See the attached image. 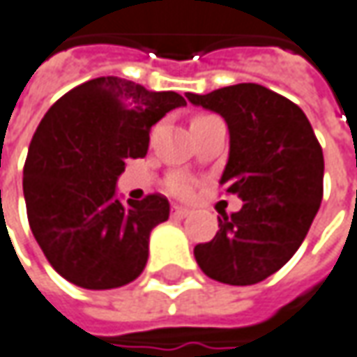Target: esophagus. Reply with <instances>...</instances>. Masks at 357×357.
I'll return each instance as SVG.
<instances>
[{
    "label": "esophagus",
    "mask_w": 357,
    "mask_h": 357,
    "mask_svg": "<svg viewBox=\"0 0 357 357\" xmlns=\"http://www.w3.org/2000/svg\"><path fill=\"white\" fill-rule=\"evenodd\" d=\"M173 216L174 218H186L190 216V210L183 206H173Z\"/></svg>",
    "instance_id": "1"
}]
</instances>
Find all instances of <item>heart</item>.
<instances>
[{
  "instance_id": "1",
  "label": "heart",
  "mask_w": 357,
  "mask_h": 357,
  "mask_svg": "<svg viewBox=\"0 0 357 357\" xmlns=\"http://www.w3.org/2000/svg\"><path fill=\"white\" fill-rule=\"evenodd\" d=\"M167 188L173 192V195L178 196H188L192 192V183L188 181V178H184V176H173L169 184H167Z\"/></svg>"
}]
</instances>
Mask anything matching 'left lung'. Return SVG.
Returning <instances> with one entry per match:
<instances>
[{
    "mask_svg": "<svg viewBox=\"0 0 357 357\" xmlns=\"http://www.w3.org/2000/svg\"><path fill=\"white\" fill-rule=\"evenodd\" d=\"M186 98L226 119L229 157L220 184L243 200L240 212L218 218L214 240L196 245V263L220 283H259L307 238L324 192L322 147L305 112L259 84Z\"/></svg>",
    "mask_w": 357,
    "mask_h": 357,
    "instance_id": "8db88e82",
    "label": "left lung"
}]
</instances>
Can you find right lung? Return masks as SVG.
Wrapping results in <instances>:
<instances>
[{
	"instance_id": "right-lung-1",
	"label": "right lung",
	"mask_w": 357,
	"mask_h": 357,
	"mask_svg": "<svg viewBox=\"0 0 357 357\" xmlns=\"http://www.w3.org/2000/svg\"><path fill=\"white\" fill-rule=\"evenodd\" d=\"M176 92H151L100 76L56 100L40 119L23 167L31 231L52 269L82 289H116L137 279L151 229L169 220V200L116 198L128 159L149 149L151 128L174 107Z\"/></svg>"
}]
</instances>
